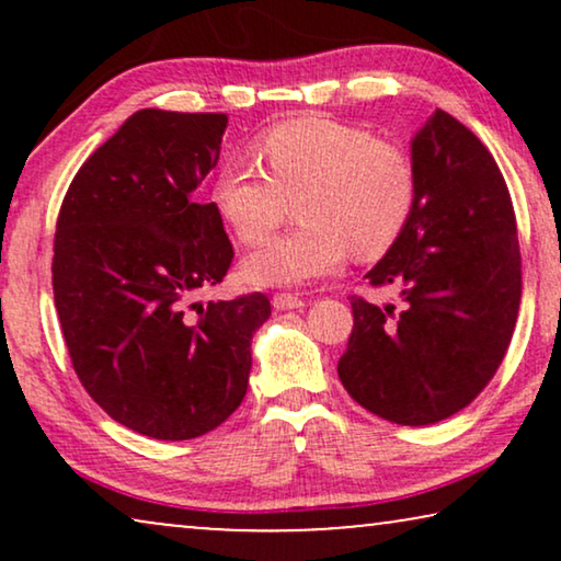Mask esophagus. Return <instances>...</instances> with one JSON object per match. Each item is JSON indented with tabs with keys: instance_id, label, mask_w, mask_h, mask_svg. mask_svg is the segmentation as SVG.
I'll list each match as a JSON object with an SVG mask.
<instances>
[{
	"instance_id": "34e87169",
	"label": "esophagus",
	"mask_w": 561,
	"mask_h": 561,
	"mask_svg": "<svg viewBox=\"0 0 561 561\" xmlns=\"http://www.w3.org/2000/svg\"><path fill=\"white\" fill-rule=\"evenodd\" d=\"M273 306H275V309H278V311L301 309L304 298L296 296V294H275V296H273Z\"/></svg>"
}]
</instances>
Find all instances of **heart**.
<instances>
[{
	"label": "heart",
	"mask_w": 561,
	"mask_h": 561,
	"mask_svg": "<svg viewBox=\"0 0 561 561\" xmlns=\"http://www.w3.org/2000/svg\"><path fill=\"white\" fill-rule=\"evenodd\" d=\"M267 168L229 158L214 181V204L242 244L263 242L298 198L301 225L244 260V275L296 286L334 273L347 252L375 260L393 248L416 209V165L401 145L327 117H301L260 140Z\"/></svg>",
	"instance_id": "1"
}]
</instances>
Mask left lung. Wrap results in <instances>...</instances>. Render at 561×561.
I'll return each mask as SVG.
<instances>
[{
    "instance_id": "obj_1",
    "label": "left lung",
    "mask_w": 561,
    "mask_h": 561,
    "mask_svg": "<svg viewBox=\"0 0 561 561\" xmlns=\"http://www.w3.org/2000/svg\"><path fill=\"white\" fill-rule=\"evenodd\" d=\"M416 209L373 288L396 304L352 296L347 350L336 373L355 401L401 426L462 411L493 380L520 304V248L505 179L472 129L436 110L413 137Z\"/></svg>"
}]
</instances>
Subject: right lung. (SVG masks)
Instances as JSON below:
<instances>
[{
	"label": "right lung",
	"instance_id": "obj_1",
	"mask_svg": "<svg viewBox=\"0 0 561 561\" xmlns=\"http://www.w3.org/2000/svg\"><path fill=\"white\" fill-rule=\"evenodd\" d=\"M227 114L140 110L91 152L60 204L53 296L87 393L122 426L163 442L202 436L248 393L265 294L198 306L234 250L198 186Z\"/></svg>",
	"mask_w": 561,
	"mask_h": 561
}]
</instances>
